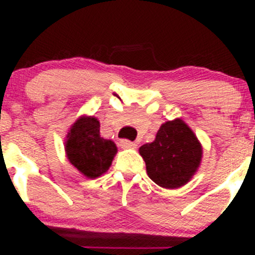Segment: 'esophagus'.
Masks as SVG:
<instances>
[{"mask_svg":"<svg viewBox=\"0 0 255 255\" xmlns=\"http://www.w3.org/2000/svg\"><path fill=\"white\" fill-rule=\"evenodd\" d=\"M120 145H121V148H123V149H135L137 148V144H135L134 142H130V140H128V139L121 140Z\"/></svg>","mask_w":255,"mask_h":255,"instance_id":"1","label":"esophagus"}]
</instances>
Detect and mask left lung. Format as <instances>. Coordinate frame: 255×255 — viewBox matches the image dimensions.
I'll list each match as a JSON object with an SVG mask.
<instances>
[{
	"mask_svg": "<svg viewBox=\"0 0 255 255\" xmlns=\"http://www.w3.org/2000/svg\"><path fill=\"white\" fill-rule=\"evenodd\" d=\"M139 154L146 174L164 189H179L192 179L202 160V145L194 130L181 120L163 123L155 139L143 144Z\"/></svg>",
	"mask_w": 255,
	"mask_h": 255,
	"instance_id": "1",
	"label": "left lung"
}]
</instances>
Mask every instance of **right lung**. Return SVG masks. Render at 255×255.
Segmentation results:
<instances>
[{
	"label": "right lung",
	"mask_w": 255,
	"mask_h": 255,
	"mask_svg": "<svg viewBox=\"0 0 255 255\" xmlns=\"http://www.w3.org/2000/svg\"><path fill=\"white\" fill-rule=\"evenodd\" d=\"M66 158L87 179L104 175L117 154V145L100 135V122L94 116H81L71 125L65 139Z\"/></svg>",
	"instance_id": "right-lung-1"
}]
</instances>
